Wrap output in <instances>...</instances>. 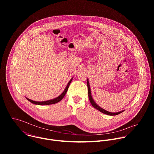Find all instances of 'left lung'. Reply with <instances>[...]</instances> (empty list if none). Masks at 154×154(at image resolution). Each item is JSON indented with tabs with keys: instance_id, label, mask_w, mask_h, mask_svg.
I'll return each instance as SVG.
<instances>
[{
	"instance_id": "1",
	"label": "left lung",
	"mask_w": 154,
	"mask_h": 154,
	"mask_svg": "<svg viewBox=\"0 0 154 154\" xmlns=\"http://www.w3.org/2000/svg\"><path fill=\"white\" fill-rule=\"evenodd\" d=\"M87 86H88V97H89V99H90V101L91 103V105H93V106L94 108H95L96 109H98V110L100 112H102V113H104V114H106L107 115H109V116H115V115H119L121 113H122L124 112V110L122 111H121V112H117V113H111V112H109L108 111H106L105 109H103L102 108L100 107L98 105L96 104V103L94 101L93 97H92V96H91V88H90V83H89V81H88V79H87Z\"/></svg>"
}]
</instances>
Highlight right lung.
Returning <instances> with one entry per match:
<instances>
[{
	"mask_svg": "<svg viewBox=\"0 0 154 154\" xmlns=\"http://www.w3.org/2000/svg\"><path fill=\"white\" fill-rule=\"evenodd\" d=\"M72 80V79L69 80V82H68V83L66 87V88H65V90H64V91H63L58 97H56V98H55V99H51V100H46V101H43V102H36V101H34V100H31V99H28V98H27V97H26V99H27L29 101H30L31 103H34V104H36V105H51V104L56 103L60 102V101L64 97V96H65L66 93V92H67V91H68V88H69V85H70V83H71Z\"/></svg>",
	"mask_w": 154,
	"mask_h": 154,
	"instance_id": "1",
	"label": "right lung"
}]
</instances>
